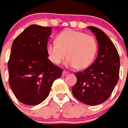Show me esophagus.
<instances>
[{
	"mask_svg": "<svg viewBox=\"0 0 128 128\" xmlns=\"http://www.w3.org/2000/svg\"><path fill=\"white\" fill-rule=\"evenodd\" d=\"M68 74V72H67L66 70H64L62 72V76H66Z\"/></svg>",
	"mask_w": 128,
	"mask_h": 128,
	"instance_id": "34e87169",
	"label": "esophagus"
}]
</instances>
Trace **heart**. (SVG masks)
Here are the masks:
<instances>
[{"instance_id":"obj_1","label":"heart","mask_w":128,"mask_h":128,"mask_svg":"<svg viewBox=\"0 0 128 128\" xmlns=\"http://www.w3.org/2000/svg\"><path fill=\"white\" fill-rule=\"evenodd\" d=\"M46 50L52 63L61 64L67 57V66L83 70L90 66L95 59L98 43L92 35L68 29L57 35L56 42L48 43Z\"/></svg>"}]
</instances>
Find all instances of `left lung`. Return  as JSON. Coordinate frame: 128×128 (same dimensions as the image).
<instances>
[{
  "label": "left lung",
  "instance_id": "left-lung-1",
  "mask_svg": "<svg viewBox=\"0 0 128 128\" xmlns=\"http://www.w3.org/2000/svg\"><path fill=\"white\" fill-rule=\"evenodd\" d=\"M88 28L98 40V57L90 66L75 73L76 83L72 88V92L81 102L97 105L109 98L117 85L120 59L113 42L102 30L94 26Z\"/></svg>",
  "mask_w": 128,
  "mask_h": 128
}]
</instances>
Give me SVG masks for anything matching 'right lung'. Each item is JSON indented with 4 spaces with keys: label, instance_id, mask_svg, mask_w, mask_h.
I'll return each mask as SVG.
<instances>
[{
    "label": "right lung",
    "instance_id": "right-lung-1",
    "mask_svg": "<svg viewBox=\"0 0 128 128\" xmlns=\"http://www.w3.org/2000/svg\"><path fill=\"white\" fill-rule=\"evenodd\" d=\"M52 27L31 25L15 38L8 62V83L18 100L36 105L46 99L62 69L48 60Z\"/></svg>",
    "mask_w": 128,
    "mask_h": 128
}]
</instances>
